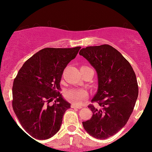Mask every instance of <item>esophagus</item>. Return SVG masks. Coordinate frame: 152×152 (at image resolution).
Segmentation results:
<instances>
[{"label":"esophagus","instance_id":"esophagus-1","mask_svg":"<svg viewBox=\"0 0 152 152\" xmlns=\"http://www.w3.org/2000/svg\"><path fill=\"white\" fill-rule=\"evenodd\" d=\"M71 108H74V109H82V106H76V104H71Z\"/></svg>","mask_w":152,"mask_h":152}]
</instances>
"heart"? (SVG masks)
Returning a JSON list of instances; mask_svg holds the SVG:
<instances>
[{
	"label": "heart",
	"instance_id": "obj_1",
	"mask_svg": "<svg viewBox=\"0 0 152 152\" xmlns=\"http://www.w3.org/2000/svg\"><path fill=\"white\" fill-rule=\"evenodd\" d=\"M64 96L69 102L75 104H80L88 97V92L85 89L69 88L65 91Z\"/></svg>",
	"mask_w": 152,
	"mask_h": 152
}]
</instances>
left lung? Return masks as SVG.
Segmentation results:
<instances>
[{"mask_svg":"<svg viewBox=\"0 0 152 152\" xmlns=\"http://www.w3.org/2000/svg\"><path fill=\"white\" fill-rule=\"evenodd\" d=\"M79 55L96 71L98 89L91 101L100 106H88L93 114L83 126L91 137L107 139L126 125L133 111L139 94L136 74L128 61L109 45L83 48Z\"/></svg>","mask_w":152,"mask_h":152,"instance_id":"1","label":"left lung"}]
</instances>
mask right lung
Here are the masks:
<instances>
[{"label": "right lung", "instance_id": "add662e5", "mask_svg": "<svg viewBox=\"0 0 152 152\" xmlns=\"http://www.w3.org/2000/svg\"><path fill=\"white\" fill-rule=\"evenodd\" d=\"M80 48H43L19 70L13 81L12 104L20 125L33 139H48L60 129L64 113L71 108L58 92L60 81L64 69Z\"/></svg>", "mask_w": 152, "mask_h": 152}]
</instances>
